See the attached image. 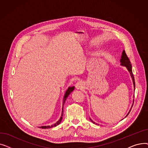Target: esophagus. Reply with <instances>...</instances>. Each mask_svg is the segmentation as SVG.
<instances>
[{"label": "esophagus", "instance_id": "obj_1", "mask_svg": "<svg viewBox=\"0 0 148 148\" xmlns=\"http://www.w3.org/2000/svg\"><path fill=\"white\" fill-rule=\"evenodd\" d=\"M75 88L77 89H82L83 88V83L81 82H77L75 84Z\"/></svg>", "mask_w": 148, "mask_h": 148}]
</instances>
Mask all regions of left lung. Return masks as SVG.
Returning <instances> with one entry per match:
<instances>
[{
    "label": "left lung",
    "mask_w": 148,
    "mask_h": 148,
    "mask_svg": "<svg viewBox=\"0 0 148 148\" xmlns=\"http://www.w3.org/2000/svg\"><path fill=\"white\" fill-rule=\"evenodd\" d=\"M121 65L123 66H125L128 71H129L130 75H131V77L132 78V80H133V84H134V89H135V81H134V75H133V71H132V66H131V62L129 59V58H128L127 54L125 51V50H123L122 53V56H121ZM133 103H134V99H133ZM133 105H132V107H133ZM131 107V108H132ZM131 110V108L130 109V112H128V113L127 114V116H125V117H127V116L128 115V114L130 113V111ZM90 120L92 122H93L94 123H95V122H94V121H93L90 118ZM97 124V123H96Z\"/></svg>",
    "instance_id": "1"
}]
</instances>
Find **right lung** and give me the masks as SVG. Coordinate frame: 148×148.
<instances>
[{
	"label": "right lung",
	"mask_w": 148,
	"mask_h": 148,
	"mask_svg": "<svg viewBox=\"0 0 148 148\" xmlns=\"http://www.w3.org/2000/svg\"><path fill=\"white\" fill-rule=\"evenodd\" d=\"M74 89V86H73V87H69L68 88V89L66 90L65 94V95H64V100H63V107H62V114H61V116L60 118L59 119V120L56 122L55 123L53 124V125H48V126H42L40 128H42V129H47V128H52V127H56L57 125H58L61 122L62 120V116H63V114H64V103L65 102V101L67 98V97L69 96V95L71 94V92H73Z\"/></svg>",
	"instance_id": "add662e5"
}]
</instances>
